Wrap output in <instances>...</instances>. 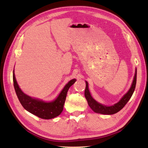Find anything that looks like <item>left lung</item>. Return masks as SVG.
<instances>
[{
  "label": "left lung",
  "instance_id": "8db88e82",
  "mask_svg": "<svg viewBox=\"0 0 148 148\" xmlns=\"http://www.w3.org/2000/svg\"><path fill=\"white\" fill-rule=\"evenodd\" d=\"M136 81H137V70H136V73H135V76L134 78V81L132 86L129 91L125 94V95L123 97V98L120 100V101L118 102L117 103L113 105L112 106H103L100 103H98L97 101L94 100L92 97L91 96L90 93L88 90V84L87 81H86V88L84 90V96L87 100V102L88 103L90 108L92 109L93 111L97 112V113H100L102 114H113L115 113L118 112L120 111L121 109L124 108L125 106L127 104V103L128 102L132 96L136 88Z\"/></svg>",
  "mask_w": 148,
  "mask_h": 148
}]
</instances>
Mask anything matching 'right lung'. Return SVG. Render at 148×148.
I'll return each instance as SVG.
<instances>
[{"instance_id": "right-lung-1", "label": "right lung", "mask_w": 148, "mask_h": 148, "mask_svg": "<svg viewBox=\"0 0 148 148\" xmlns=\"http://www.w3.org/2000/svg\"><path fill=\"white\" fill-rule=\"evenodd\" d=\"M13 84L16 93L22 106L27 111L38 116L40 118L49 119L54 118L61 114L64 109L68 90L72 84L76 82V79H72L65 86L64 88L60 93L55 100L51 102H44L41 100L34 99L25 95L20 90L16 80L13 71Z\"/></svg>"}]
</instances>
